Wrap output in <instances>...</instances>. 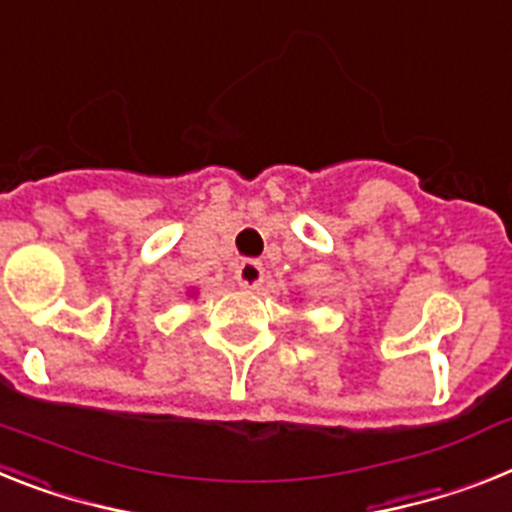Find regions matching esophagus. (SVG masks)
<instances>
[{"label":"esophagus","mask_w":512,"mask_h":512,"mask_svg":"<svg viewBox=\"0 0 512 512\" xmlns=\"http://www.w3.org/2000/svg\"><path fill=\"white\" fill-rule=\"evenodd\" d=\"M265 281V268L257 260H244L239 268H236V283L242 289H260Z\"/></svg>","instance_id":"obj_1"}]
</instances>
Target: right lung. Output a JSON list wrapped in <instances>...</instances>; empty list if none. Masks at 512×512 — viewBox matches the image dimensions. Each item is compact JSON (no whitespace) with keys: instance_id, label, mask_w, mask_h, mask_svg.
<instances>
[{"instance_id":"right-lung-1","label":"right lung","mask_w":512,"mask_h":512,"mask_svg":"<svg viewBox=\"0 0 512 512\" xmlns=\"http://www.w3.org/2000/svg\"><path fill=\"white\" fill-rule=\"evenodd\" d=\"M190 296H197V291H195V289H192V291H190Z\"/></svg>"}]
</instances>
